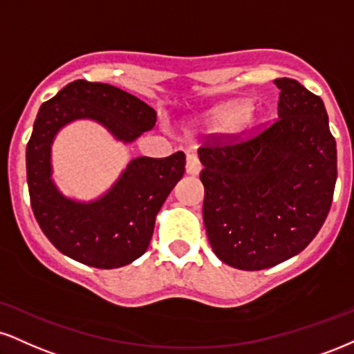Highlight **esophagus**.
Masks as SVG:
<instances>
[{
    "label": "esophagus",
    "instance_id": "34e87169",
    "mask_svg": "<svg viewBox=\"0 0 354 354\" xmlns=\"http://www.w3.org/2000/svg\"><path fill=\"white\" fill-rule=\"evenodd\" d=\"M201 168L203 165L198 156H196L194 153L188 155V158H186V173L191 174V176H196V174H199V171H201Z\"/></svg>",
    "mask_w": 354,
    "mask_h": 354
}]
</instances>
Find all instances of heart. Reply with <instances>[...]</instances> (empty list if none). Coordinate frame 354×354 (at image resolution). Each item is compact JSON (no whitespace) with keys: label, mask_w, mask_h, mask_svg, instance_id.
<instances>
[{"label":"heart","mask_w":354,"mask_h":354,"mask_svg":"<svg viewBox=\"0 0 354 354\" xmlns=\"http://www.w3.org/2000/svg\"><path fill=\"white\" fill-rule=\"evenodd\" d=\"M247 102H232L212 110L206 118V129L211 133H223L229 130H241L252 123Z\"/></svg>","instance_id":"obj_1"}]
</instances>
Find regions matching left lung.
<instances>
[{
  "label": "left lung",
  "mask_w": 354,
  "mask_h": 354,
  "mask_svg": "<svg viewBox=\"0 0 354 354\" xmlns=\"http://www.w3.org/2000/svg\"><path fill=\"white\" fill-rule=\"evenodd\" d=\"M279 117L199 148L203 219L214 254L241 270L287 261L317 236L336 183V142L323 100L295 79H275Z\"/></svg>",
  "instance_id": "obj_1"
}]
</instances>
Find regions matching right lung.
Masks as SVG:
<instances>
[{"label": "right lung", "mask_w": 354, "mask_h": 354, "mask_svg": "<svg viewBox=\"0 0 354 354\" xmlns=\"http://www.w3.org/2000/svg\"><path fill=\"white\" fill-rule=\"evenodd\" d=\"M92 118L122 142H133L156 123V112L131 93L109 84L74 80L44 102L26 148L31 207L55 249L97 269H117L142 257L150 245L155 218L185 174L186 156H140L104 198L75 203L50 180V143L66 123Z\"/></svg>", "instance_id": "right-lung-1"}]
</instances>
